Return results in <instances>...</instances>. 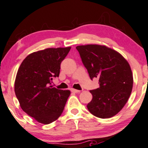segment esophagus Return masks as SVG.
<instances>
[{
  "label": "esophagus",
  "mask_w": 148,
  "mask_h": 148,
  "mask_svg": "<svg viewBox=\"0 0 148 148\" xmlns=\"http://www.w3.org/2000/svg\"><path fill=\"white\" fill-rule=\"evenodd\" d=\"M71 91H72V92H74V93H79L81 92V90H76V89H73V88L71 89Z\"/></svg>",
  "instance_id": "1"
}]
</instances>
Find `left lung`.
Masks as SVG:
<instances>
[{"label": "left lung", "instance_id": "left-lung-1", "mask_svg": "<svg viewBox=\"0 0 148 148\" xmlns=\"http://www.w3.org/2000/svg\"><path fill=\"white\" fill-rule=\"evenodd\" d=\"M90 78L99 79V87L90 92L92 99L87 108L92 115L109 118L121 111L133 87V75L121 54L106 46L88 45L76 47Z\"/></svg>", "mask_w": 148, "mask_h": 148}]
</instances>
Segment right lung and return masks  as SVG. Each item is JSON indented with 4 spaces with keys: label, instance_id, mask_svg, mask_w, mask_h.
Here are the masks:
<instances>
[{
    "label": "right lung",
    "instance_id": "add662e5",
    "mask_svg": "<svg viewBox=\"0 0 148 148\" xmlns=\"http://www.w3.org/2000/svg\"><path fill=\"white\" fill-rule=\"evenodd\" d=\"M71 47L49 48L34 52L21 62L16 74L14 91L23 111L39 123L48 125L63 111L70 91L53 87L60 64Z\"/></svg>",
    "mask_w": 148,
    "mask_h": 148
}]
</instances>
